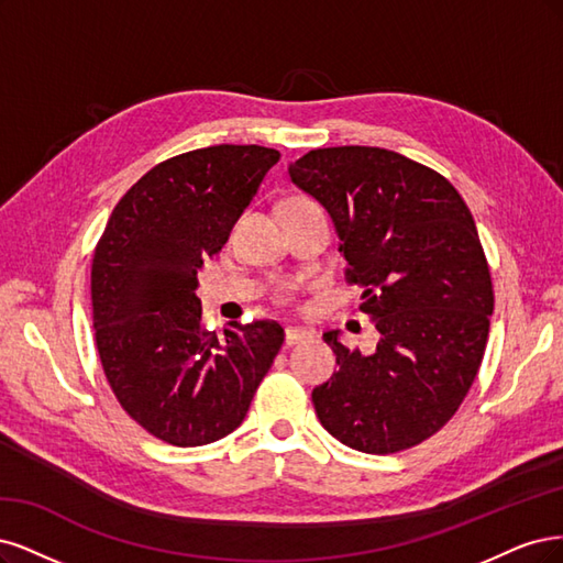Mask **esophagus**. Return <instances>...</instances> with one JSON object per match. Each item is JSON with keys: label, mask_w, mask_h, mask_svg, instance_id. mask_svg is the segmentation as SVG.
I'll use <instances>...</instances> for the list:
<instances>
[{"label": "esophagus", "mask_w": 563, "mask_h": 563, "mask_svg": "<svg viewBox=\"0 0 563 563\" xmlns=\"http://www.w3.org/2000/svg\"><path fill=\"white\" fill-rule=\"evenodd\" d=\"M308 339H311V332H306V330H299V328L285 330V346H295V343H301Z\"/></svg>", "instance_id": "esophagus-1"}]
</instances>
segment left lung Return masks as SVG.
<instances>
[{
	"label": "left lung",
	"mask_w": 563,
	"mask_h": 563,
	"mask_svg": "<svg viewBox=\"0 0 563 563\" xmlns=\"http://www.w3.org/2000/svg\"><path fill=\"white\" fill-rule=\"evenodd\" d=\"M330 212L380 334L362 355L324 334L339 372L313 388L332 438L365 453L421 444L459 411L479 372L494 285L473 214L446 177L380 147H328L289 166Z\"/></svg>",
	"instance_id": "obj_1"
}]
</instances>
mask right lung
Here are the masks:
<instances>
[{
  "mask_svg": "<svg viewBox=\"0 0 563 563\" xmlns=\"http://www.w3.org/2000/svg\"><path fill=\"white\" fill-rule=\"evenodd\" d=\"M280 152L214 144L161 161L112 210L90 266L96 346L119 405L173 446L222 440L245 419L283 346L274 320L208 332L196 297Z\"/></svg>",
  "mask_w": 563,
  "mask_h": 563,
  "instance_id": "add662e5",
  "label": "right lung"
}]
</instances>
